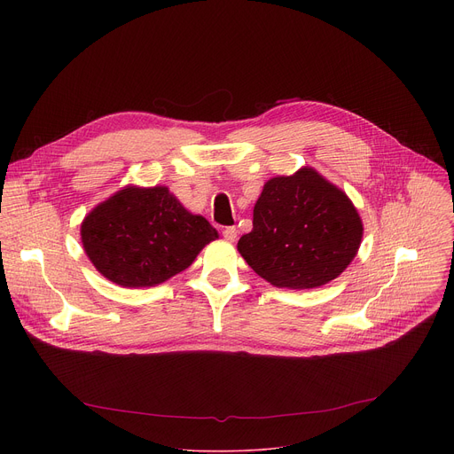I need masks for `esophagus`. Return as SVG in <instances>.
<instances>
[{
	"label": "esophagus",
	"mask_w": 454,
	"mask_h": 454,
	"mask_svg": "<svg viewBox=\"0 0 454 454\" xmlns=\"http://www.w3.org/2000/svg\"><path fill=\"white\" fill-rule=\"evenodd\" d=\"M223 237H224L226 241L233 243V241L237 239V228H235V226H226V228L223 230Z\"/></svg>",
	"instance_id": "34e87169"
}]
</instances>
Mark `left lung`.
Here are the masks:
<instances>
[{
    "instance_id": "1",
    "label": "left lung",
    "mask_w": 454,
    "mask_h": 454,
    "mask_svg": "<svg viewBox=\"0 0 454 454\" xmlns=\"http://www.w3.org/2000/svg\"><path fill=\"white\" fill-rule=\"evenodd\" d=\"M252 224L237 250L255 274L281 289H315L335 279L363 239V221L348 195L311 167L270 178Z\"/></svg>"
}]
</instances>
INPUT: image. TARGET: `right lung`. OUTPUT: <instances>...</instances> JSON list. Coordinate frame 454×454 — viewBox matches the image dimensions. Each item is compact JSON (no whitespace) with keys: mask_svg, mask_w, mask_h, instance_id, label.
I'll return each instance as SVG.
<instances>
[{"mask_svg":"<svg viewBox=\"0 0 454 454\" xmlns=\"http://www.w3.org/2000/svg\"><path fill=\"white\" fill-rule=\"evenodd\" d=\"M219 237L165 185H127L93 207L81 226L86 255L106 279L129 289L154 287L193 263Z\"/></svg>","mask_w":454,"mask_h":454,"instance_id":"right-lung-1","label":"right lung"}]
</instances>
